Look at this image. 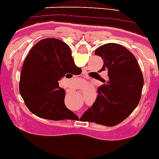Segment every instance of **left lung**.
<instances>
[{"instance_id": "8db88e82", "label": "left lung", "mask_w": 159, "mask_h": 159, "mask_svg": "<svg viewBox=\"0 0 159 159\" xmlns=\"http://www.w3.org/2000/svg\"><path fill=\"white\" fill-rule=\"evenodd\" d=\"M95 55L103 59L101 70L108 71V78L98 87L95 102L80 120L111 127L124 120L137 107L143 76L135 57L122 45L104 44Z\"/></svg>"}]
</instances>
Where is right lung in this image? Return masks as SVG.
Wrapping results in <instances>:
<instances>
[{
    "instance_id": "right-lung-1",
    "label": "right lung",
    "mask_w": 159,
    "mask_h": 159,
    "mask_svg": "<svg viewBox=\"0 0 159 159\" xmlns=\"http://www.w3.org/2000/svg\"><path fill=\"white\" fill-rule=\"evenodd\" d=\"M81 73L69 46L58 39H43L31 48L24 60L20 93L27 108L37 116L51 120H74L78 116L66 107L65 90L58 81Z\"/></svg>"
}]
</instances>
